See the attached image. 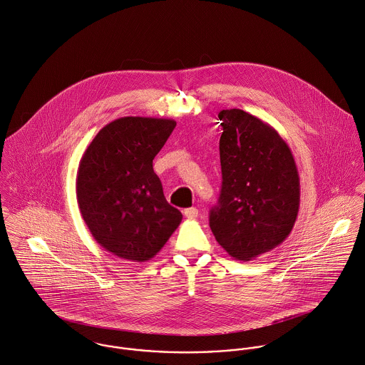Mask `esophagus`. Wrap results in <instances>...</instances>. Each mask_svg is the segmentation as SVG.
I'll return each mask as SVG.
<instances>
[{
    "mask_svg": "<svg viewBox=\"0 0 365 365\" xmlns=\"http://www.w3.org/2000/svg\"><path fill=\"white\" fill-rule=\"evenodd\" d=\"M183 215H185V217H186V219L195 220L197 219L199 212H197V209H196V207H190V209H185V210H183Z\"/></svg>",
    "mask_w": 365,
    "mask_h": 365,
    "instance_id": "esophagus-1",
    "label": "esophagus"
}]
</instances>
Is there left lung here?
I'll list each match as a JSON object with an SVG mask.
<instances>
[{
	"label": "left lung",
	"mask_w": 365,
	"mask_h": 365,
	"mask_svg": "<svg viewBox=\"0 0 365 365\" xmlns=\"http://www.w3.org/2000/svg\"><path fill=\"white\" fill-rule=\"evenodd\" d=\"M219 118L222 182L210 228L230 257L245 262L291 234L299 173L291 148L269 124L238 108L220 111Z\"/></svg>",
	"instance_id": "1"
}]
</instances>
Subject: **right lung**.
<instances>
[{
    "label": "right lung",
    "mask_w": 365,
    "mask_h": 365,
    "mask_svg": "<svg viewBox=\"0 0 365 365\" xmlns=\"http://www.w3.org/2000/svg\"><path fill=\"white\" fill-rule=\"evenodd\" d=\"M175 127L170 118H117L80 159L76 196L81 217L93 238L123 259H150L182 221L152 168Z\"/></svg>",
    "instance_id": "add662e5"
}]
</instances>
